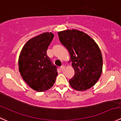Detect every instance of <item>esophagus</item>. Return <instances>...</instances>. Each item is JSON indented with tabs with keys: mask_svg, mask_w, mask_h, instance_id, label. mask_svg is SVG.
Listing matches in <instances>:
<instances>
[{
	"mask_svg": "<svg viewBox=\"0 0 121 121\" xmlns=\"http://www.w3.org/2000/svg\"><path fill=\"white\" fill-rule=\"evenodd\" d=\"M60 70H64V69H65V66L63 65H62V66H60Z\"/></svg>",
	"mask_w": 121,
	"mask_h": 121,
	"instance_id": "obj_1",
	"label": "esophagus"
}]
</instances>
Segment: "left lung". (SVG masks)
I'll return each instance as SVG.
<instances>
[{
  "label": "left lung",
  "mask_w": 121,
  "mask_h": 121,
  "mask_svg": "<svg viewBox=\"0 0 121 121\" xmlns=\"http://www.w3.org/2000/svg\"><path fill=\"white\" fill-rule=\"evenodd\" d=\"M60 43L68 50L75 75L69 81L72 88L85 91L97 82L102 71L99 48L85 33L78 30L58 32Z\"/></svg>",
  "instance_id": "left-lung-1"
}]
</instances>
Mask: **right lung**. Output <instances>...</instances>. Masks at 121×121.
I'll return each mask as SVG.
<instances>
[{"mask_svg":"<svg viewBox=\"0 0 121 121\" xmlns=\"http://www.w3.org/2000/svg\"><path fill=\"white\" fill-rule=\"evenodd\" d=\"M54 37L46 32L30 39L24 45L19 58V70L23 79L33 90L43 92L53 85L57 67L48 56V46Z\"/></svg>","mask_w":121,"mask_h":121,"instance_id":"add662e5","label":"right lung"}]
</instances>
